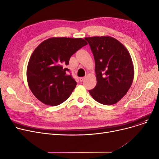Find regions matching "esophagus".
<instances>
[{
	"label": "esophagus",
	"mask_w": 159,
	"mask_h": 159,
	"mask_svg": "<svg viewBox=\"0 0 159 159\" xmlns=\"http://www.w3.org/2000/svg\"><path fill=\"white\" fill-rule=\"evenodd\" d=\"M84 79H85V77H80V82H82V81H84Z\"/></svg>",
	"instance_id": "obj_1"
}]
</instances>
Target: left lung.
<instances>
[{
    "label": "left lung",
    "instance_id": "1",
    "mask_svg": "<svg viewBox=\"0 0 159 159\" xmlns=\"http://www.w3.org/2000/svg\"><path fill=\"white\" fill-rule=\"evenodd\" d=\"M95 62L96 86L89 90L95 101L104 105L119 101L130 88L134 70L128 49L109 37H86Z\"/></svg>",
    "mask_w": 159,
    "mask_h": 159
}]
</instances>
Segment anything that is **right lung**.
<instances>
[{"mask_svg": "<svg viewBox=\"0 0 159 159\" xmlns=\"http://www.w3.org/2000/svg\"><path fill=\"white\" fill-rule=\"evenodd\" d=\"M87 44L82 38L53 37L37 47L29 60L27 80L40 102L55 106L69 98L77 82L66 66L75 53Z\"/></svg>", "mask_w": 159, "mask_h": 159, "instance_id": "1", "label": "right lung"}]
</instances>
